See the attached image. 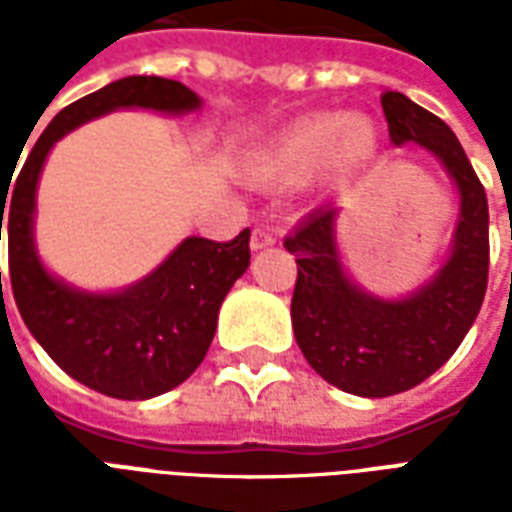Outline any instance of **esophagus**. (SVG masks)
Wrapping results in <instances>:
<instances>
[{"instance_id":"34e87169","label":"esophagus","mask_w":512,"mask_h":512,"mask_svg":"<svg viewBox=\"0 0 512 512\" xmlns=\"http://www.w3.org/2000/svg\"><path fill=\"white\" fill-rule=\"evenodd\" d=\"M276 244V236H273L268 228H255L252 231V241H249V247H252V252H260V249H268Z\"/></svg>"}]
</instances>
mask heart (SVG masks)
<instances>
[{
	"label": "heart",
	"instance_id": "b5f03b06",
	"mask_svg": "<svg viewBox=\"0 0 512 512\" xmlns=\"http://www.w3.org/2000/svg\"><path fill=\"white\" fill-rule=\"evenodd\" d=\"M380 151L372 119L340 111H319L297 119L260 148L252 175L268 188H289L321 172L327 185H345L369 167Z\"/></svg>",
	"mask_w": 512,
	"mask_h": 512
}]
</instances>
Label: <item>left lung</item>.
Segmentation results:
<instances>
[{"mask_svg": "<svg viewBox=\"0 0 512 512\" xmlns=\"http://www.w3.org/2000/svg\"><path fill=\"white\" fill-rule=\"evenodd\" d=\"M380 100L390 140L425 148L457 185L460 215L446 263L422 287L390 300L345 271L335 204L313 209L284 239L297 260V345L329 385L364 398L404 393L441 369L473 327L489 279V204L457 135L401 92H382Z\"/></svg>", "mask_w": 512, "mask_h": 512, "instance_id": "8db88e82", "label": "left lung"}]
</instances>
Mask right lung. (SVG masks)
<instances>
[{
    "instance_id": "obj_1",
    "label": "right lung",
    "mask_w": 512,
    "mask_h": 512,
    "mask_svg": "<svg viewBox=\"0 0 512 512\" xmlns=\"http://www.w3.org/2000/svg\"><path fill=\"white\" fill-rule=\"evenodd\" d=\"M116 108L177 116L199 111L201 98L175 79L124 76L63 108L34 143L12 193L0 188V241L7 217L12 297L52 361L103 396L146 401L188 380L207 356L220 305L249 268V228L233 241L188 236L146 279L119 292H87L52 276L34 241L42 167L63 135Z\"/></svg>"
}]
</instances>
